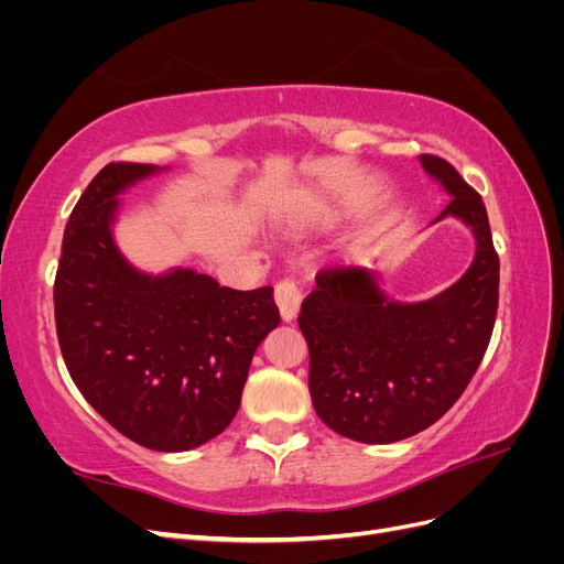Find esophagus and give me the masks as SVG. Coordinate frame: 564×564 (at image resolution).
I'll use <instances>...</instances> for the list:
<instances>
[{"label": "esophagus", "mask_w": 564, "mask_h": 564, "mask_svg": "<svg viewBox=\"0 0 564 564\" xmlns=\"http://www.w3.org/2000/svg\"><path fill=\"white\" fill-rule=\"evenodd\" d=\"M301 292L294 280H280L278 286H275V303L280 308V315L284 322H292L296 315H299V308H301Z\"/></svg>", "instance_id": "obj_1"}]
</instances>
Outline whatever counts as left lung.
Listing matches in <instances>:
<instances>
[{"mask_svg": "<svg viewBox=\"0 0 564 564\" xmlns=\"http://www.w3.org/2000/svg\"><path fill=\"white\" fill-rule=\"evenodd\" d=\"M475 232V261L447 292L421 303L390 301L373 272L332 265L315 275L299 327L311 352L308 388L317 416L367 445L412 437L445 416L480 367L499 308V253L477 195L442 158L421 155Z\"/></svg>", "mask_w": 564, "mask_h": 564, "instance_id": "left-lung-1", "label": "left lung"}]
</instances>
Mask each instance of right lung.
Segmentation results:
<instances>
[{
    "mask_svg": "<svg viewBox=\"0 0 564 564\" xmlns=\"http://www.w3.org/2000/svg\"><path fill=\"white\" fill-rule=\"evenodd\" d=\"M152 172L110 162L75 204L54 282L56 334L75 386L115 431L185 452L228 429L280 311L272 286L237 292L195 270L150 278L122 259L115 195Z\"/></svg>",
    "mask_w": 564,
    "mask_h": 564,
    "instance_id": "add662e5",
    "label": "right lung"
}]
</instances>
